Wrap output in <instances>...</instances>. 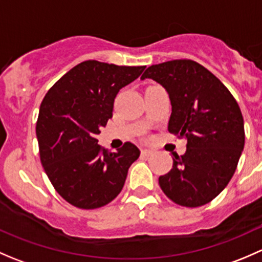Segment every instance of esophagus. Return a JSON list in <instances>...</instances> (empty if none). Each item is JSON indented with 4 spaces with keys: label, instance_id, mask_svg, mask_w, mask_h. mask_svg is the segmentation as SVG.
I'll return each mask as SVG.
<instances>
[{
    "label": "esophagus",
    "instance_id": "34e87169",
    "mask_svg": "<svg viewBox=\"0 0 262 262\" xmlns=\"http://www.w3.org/2000/svg\"><path fill=\"white\" fill-rule=\"evenodd\" d=\"M142 155H143V156H150V155H153V150L148 149V148H144V149H142Z\"/></svg>",
    "mask_w": 262,
    "mask_h": 262
}]
</instances>
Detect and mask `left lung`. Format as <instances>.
Masks as SVG:
<instances>
[{"label": "left lung", "instance_id": "obj_1", "mask_svg": "<svg viewBox=\"0 0 262 262\" xmlns=\"http://www.w3.org/2000/svg\"><path fill=\"white\" fill-rule=\"evenodd\" d=\"M146 78L167 91L172 106L168 132L186 139L185 155L173 156L172 168L158 184L182 207L208 204L228 185L244 150L241 109L228 89L194 60L153 64L141 80Z\"/></svg>", "mask_w": 262, "mask_h": 262}]
</instances>
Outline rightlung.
I'll list each match as a JSON object with an SVG mask.
<instances>
[{
  "label": "right lung",
  "mask_w": 262,
  "mask_h": 262,
  "mask_svg": "<svg viewBox=\"0 0 262 262\" xmlns=\"http://www.w3.org/2000/svg\"><path fill=\"white\" fill-rule=\"evenodd\" d=\"M144 68L84 60L47 92L36 121L40 161L54 189L70 204L96 209L123 189L141 152L126 142L112 153L97 144L96 136L113 116L118 92Z\"/></svg>",
  "instance_id": "add662e5"
}]
</instances>
